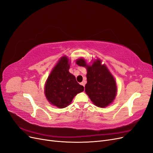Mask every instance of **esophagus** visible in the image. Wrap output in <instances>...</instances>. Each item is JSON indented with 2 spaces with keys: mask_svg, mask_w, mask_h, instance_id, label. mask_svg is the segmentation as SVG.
Segmentation results:
<instances>
[{
  "mask_svg": "<svg viewBox=\"0 0 153 153\" xmlns=\"http://www.w3.org/2000/svg\"><path fill=\"white\" fill-rule=\"evenodd\" d=\"M82 85H83L84 87H85V83L84 82H81V84H80Z\"/></svg>",
  "mask_w": 153,
  "mask_h": 153,
  "instance_id": "1",
  "label": "esophagus"
}]
</instances>
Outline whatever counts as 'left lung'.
Wrapping results in <instances>:
<instances>
[{
    "mask_svg": "<svg viewBox=\"0 0 153 153\" xmlns=\"http://www.w3.org/2000/svg\"><path fill=\"white\" fill-rule=\"evenodd\" d=\"M78 66L87 68V83L85 87L86 94L95 105L100 108L106 107L114 100L117 92L116 83L114 77L105 65L98 60L91 66H88L85 60L76 61Z\"/></svg>",
    "mask_w": 153,
    "mask_h": 153,
    "instance_id": "left-lung-1",
    "label": "left lung"
}]
</instances>
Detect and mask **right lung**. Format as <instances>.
I'll return each instance as SVG.
<instances>
[{
  "label": "right lung",
  "mask_w": 153,
  "mask_h": 153,
  "mask_svg": "<svg viewBox=\"0 0 153 153\" xmlns=\"http://www.w3.org/2000/svg\"><path fill=\"white\" fill-rule=\"evenodd\" d=\"M69 60L63 57L50 73L45 87V93L49 102L59 108L66 107L84 87L76 82L69 72Z\"/></svg>",
  "instance_id": "1"
}]
</instances>
